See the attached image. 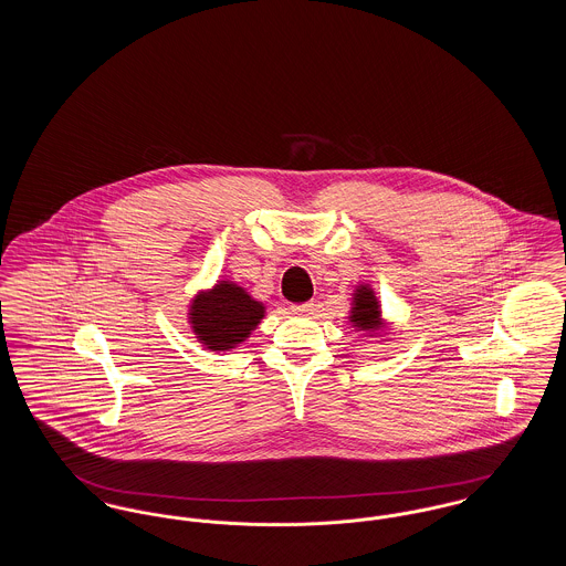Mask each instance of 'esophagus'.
Listing matches in <instances>:
<instances>
[{"instance_id": "1", "label": "esophagus", "mask_w": 566, "mask_h": 566, "mask_svg": "<svg viewBox=\"0 0 566 566\" xmlns=\"http://www.w3.org/2000/svg\"><path fill=\"white\" fill-rule=\"evenodd\" d=\"M291 312L296 314V316H307V314L314 312V303H312V301H307V303H295V305H291Z\"/></svg>"}]
</instances>
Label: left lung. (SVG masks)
<instances>
[{"label": "left lung", "mask_w": 566, "mask_h": 566, "mask_svg": "<svg viewBox=\"0 0 566 566\" xmlns=\"http://www.w3.org/2000/svg\"><path fill=\"white\" fill-rule=\"evenodd\" d=\"M352 326L360 333H381L384 318H381V305L377 301L376 291L369 284H358L352 293L350 316Z\"/></svg>", "instance_id": "left-lung-1"}]
</instances>
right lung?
I'll return each instance as SVG.
<instances>
[{"label":"right lung","mask_w":566,"mask_h":566,"mask_svg":"<svg viewBox=\"0 0 566 566\" xmlns=\"http://www.w3.org/2000/svg\"><path fill=\"white\" fill-rule=\"evenodd\" d=\"M263 318L265 305L229 280H218L210 291H201L190 301V328L210 352L238 348Z\"/></svg>","instance_id":"right-lung-1"}]
</instances>
